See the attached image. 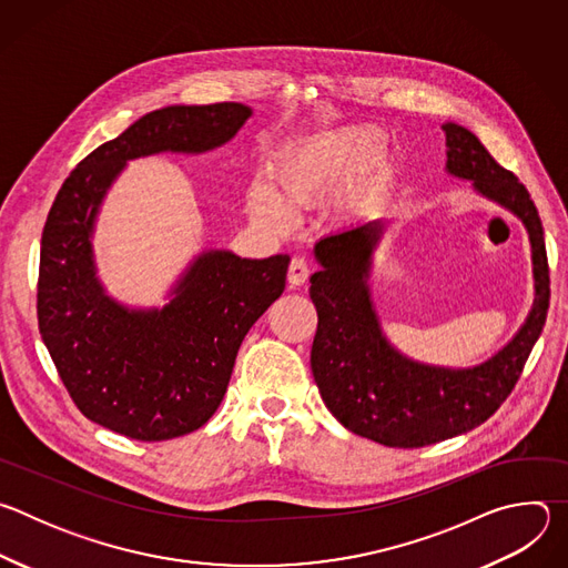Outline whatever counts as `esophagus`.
Returning <instances> with one entry per match:
<instances>
[{
    "instance_id": "esophagus-1",
    "label": "esophagus",
    "mask_w": 568,
    "mask_h": 568,
    "mask_svg": "<svg viewBox=\"0 0 568 568\" xmlns=\"http://www.w3.org/2000/svg\"><path fill=\"white\" fill-rule=\"evenodd\" d=\"M310 272H312V265H310L305 258H301V256L292 258L290 270H287V281H290V285H292V287H301V285L307 281Z\"/></svg>"
}]
</instances>
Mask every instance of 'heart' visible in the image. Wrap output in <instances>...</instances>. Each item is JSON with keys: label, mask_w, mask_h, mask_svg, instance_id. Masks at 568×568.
<instances>
[{"label": "heart", "mask_w": 568, "mask_h": 568, "mask_svg": "<svg viewBox=\"0 0 568 568\" xmlns=\"http://www.w3.org/2000/svg\"><path fill=\"white\" fill-rule=\"evenodd\" d=\"M362 143L364 139L353 134L318 136L301 143L274 173L281 199L267 184H252L250 209L254 217L265 226L285 229L294 213L321 202L351 175Z\"/></svg>", "instance_id": "obj_1"}]
</instances>
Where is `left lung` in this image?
I'll list each match as a JSON object with an SVG mask.
<instances>
[{"instance_id": "obj_1", "label": "left lung", "mask_w": 568, "mask_h": 568, "mask_svg": "<svg viewBox=\"0 0 568 568\" xmlns=\"http://www.w3.org/2000/svg\"><path fill=\"white\" fill-rule=\"evenodd\" d=\"M447 173L471 180L474 189L528 229L532 245L535 303L515 335L495 357L471 368H443L397 353L379 328L368 274L384 233L379 220L321 237L310 298L316 307L312 375L331 414L353 434L386 447L434 445L488 420L513 393L541 335L550 298L548 258L537 206L526 186L463 125L445 123Z\"/></svg>"}]
</instances>
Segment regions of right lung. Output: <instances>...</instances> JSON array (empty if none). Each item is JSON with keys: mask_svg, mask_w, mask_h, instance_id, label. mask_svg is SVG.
Returning <instances> with one entry per match:
<instances>
[{"mask_svg": "<svg viewBox=\"0 0 568 568\" xmlns=\"http://www.w3.org/2000/svg\"><path fill=\"white\" fill-rule=\"evenodd\" d=\"M250 116L242 103L154 110L80 161L53 200L40 247V335L80 414L110 432L156 443L206 425L242 339L285 290L287 254L204 252L161 310H130L97 278L94 220L125 161L213 150Z\"/></svg>", "mask_w": 568, "mask_h": 568, "instance_id": "1", "label": "right lung"}]
</instances>
